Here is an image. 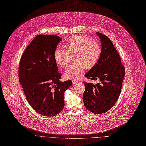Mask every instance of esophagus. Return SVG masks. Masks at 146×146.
<instances>
[{"instance_id":"obj_1","label":"esophagus","mask_w":146,"mask_h":146,"mask_svg":"<svg viewBox=\"0 0 146 146\" xmlns=\"http://www.w3.org/2000/svg\"><path fill=\"white\" fill-rule=\"evenodd\" d=\"M72 82H73V85H76V84H77L78 83V80H73Z\"/></svg>"}]
</instances>
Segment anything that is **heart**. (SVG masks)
Wrapping results in <instances>:
<instances>
[{
  "label": "heart",
  "mask_w": 146,
  "mask_h": 146,
  "mask_svg": "<svg viewBox=\"0 0 146 146\" xmlns=\"http://www.w3.org/2000/svg\"><path fill=\"white\" fill-rule=\"evenodd\" d=\"M66 47V50L57 48L54 53V58L58 66L66 68L73 57L75 62L64 72L67 79L76 80L80 78L85 68L90 69L97 64L101 54L100 43L85 36H72Z\"/></svg>",
  "instance_id": "b5f03b06"
}]
</instances>
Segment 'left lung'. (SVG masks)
I'll use <instances>...</instances> for the list:
<instances>
[{
	"instance_id": "1",
	"label": "left lung",
	"mask_w": 146,
	"mask_h": 146,
	"mask_svg": "<svg viewBox=\"0 0 146 146\" xmlns=\"http://www.w3.org/2000/svg\"><path fill=\"white\" fill-rule=\"evenodd\" d=\"M102 44L101 54L97 64L85 76L99 81L96 85L84 83L83 101L86 108L95 114L109 111L117 101L125 74L121 58L112 41L106 35L96 33Z\"/></svg>"
}]
</instances>
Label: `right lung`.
<instances>
[{"instance_id":"add662e5","label":"right lung","mask_w":146,"mask_h":146,"mask_svg":"<svg viewBox=\"0 0 146 146\" xmlns=\"http://www.w3.org/2000/svg\"><path fill=\"white\" fill-rule=\"evenodd\" d=\"M62 39L55 35H38L21 57L19 80L27 100L38 113L56 115L64 106L65 91L72 85L71 80L61 82L54 53Z\"/></svg>"}]
</instances>
